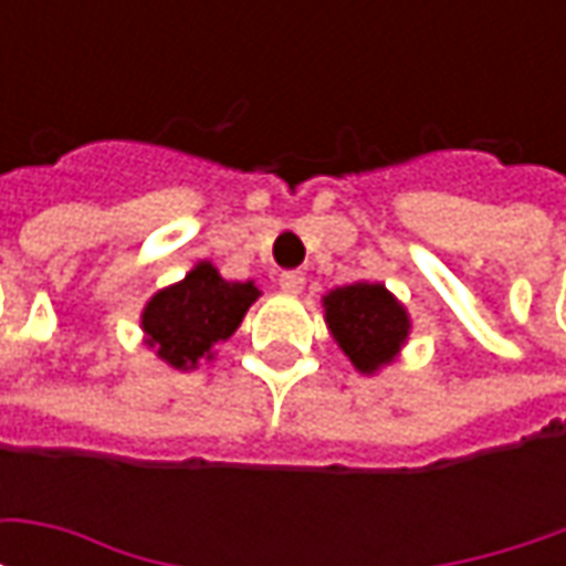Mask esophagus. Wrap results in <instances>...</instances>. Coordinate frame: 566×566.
<instances>
[{"mask_svg":"<svg viewBox=\"0 0 566 566\" xmlns=\"http://www.w3.org/2000/svg\"><path fill=\"white\" fill-rule=\"evenodd\" d=\"M279 284H282L284 294H300V291H303V284H306V275L296 270H287L279 275Z\"/></svg>","mask_w":566,"mask_h":566,"instance_id":"34e87169","label":"esophagus"}]
</instances>
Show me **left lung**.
I'll use <instances>...</instances> for the list:
<instances>
[{
    "mask_svg": "<svg viewBox=\"0 0 566 566\" xmlns=\"http://www.w3.org/2000/svg\"><path fill=\"white\" fill-rule=\"evenodd\" d=\"M333 339L360 373L388 364L409 333L403 306L381 284L357 282L324 296Z\"/></svg>",
    "mask_w": 566,
    "mask_h": 566,
    "instance_id": "obj_1",
    "label": "left lung"
}]
</instances>
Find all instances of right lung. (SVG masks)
I'll use <instances>...</instances> for the list:
<instances>
[{
	"label": "right lung",
	"mask_w": 566,
	"mask_h": 566,
	"mask_svg": "<svg viewBox=\"0 0 566 566\" xmlns=\"http://www.w3.org/2000/svg\"><path fill=\"white\" fill-rule=\"evenodd\" d=\"M260 296L254 282H223L211 263H199L185 282L154 296L142 315L148 345L175 369L211 357L214 343L230 339L248 306Z\"/></svg>",
	"instance_id": "1"
}]
</instances>
